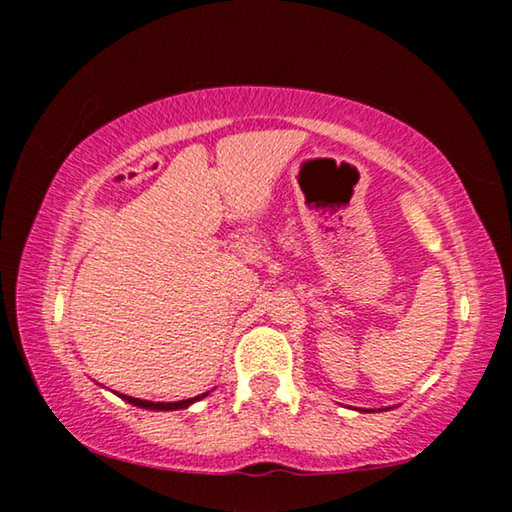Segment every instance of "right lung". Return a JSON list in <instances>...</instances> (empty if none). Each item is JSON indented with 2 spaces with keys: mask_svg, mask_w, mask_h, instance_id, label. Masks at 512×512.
<instances>
[{
  "mask_svg": "<svg viewBox=\"0 0 512 512\" xmlns=\"http://www.w3.org/2000/svg\"><path fill=\"white\" fill-rule=\"evenodd\" d=\"M205 395H207V393L198 395V397H192V400H180V402H146V400H140V397H131V395L119 393V397H124L126 402L140 406V409H151V411H176V409H187L189 404L198 402V400H201V397H205Z\"/></svg>",
  "mask_w": 512,
  "mask_h": 512,
  "instance_id": "obj_1",
  "label": "right lung"
}]
</instances>
